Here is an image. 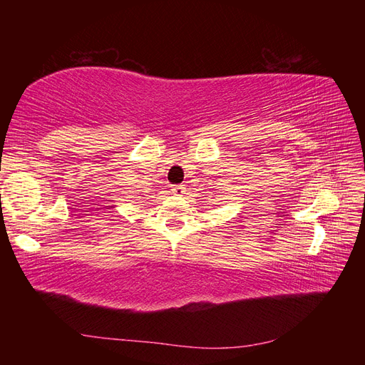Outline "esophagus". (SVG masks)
Listing matches in <instances>:
<instances>
[{
	"label": "esophagus",
	"instance_id": "obj_1",
	"mask_svg": "<svg viewBox=\"0 0 365 365\" xmlns=\"http://www.w3.org/2000/svg\"><path fill=\"white\" fill-rule=\"evenodd\" d=\"M184 192H185V187H184L182 184L173 185V187H172V193H173V195H182Z\"/></svg>",
	"mask_w": 365,
	"mask_h": 365
}]
</instances>
